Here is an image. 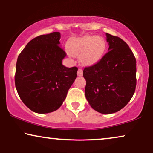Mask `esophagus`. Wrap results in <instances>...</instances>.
Segmentation results:
<instances>
[{"label": "esophagus", "instance_id": "obj_1", "mask_svg": "<svg viewBox=\"0 0 153 153\" xmlns=\"http://www.w3.org/2000/svg\"><path fill=\"white\" fill-rule=\"evenodd\" d=\"M77 75L79 76H81L83 75V70L81 69H78V71H77Z\"/></svg>", "mask_w": 153, "mask_h": 153}]
</instances>
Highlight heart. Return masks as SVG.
Wrapping results in <instances>:
<instances>
[{
  "instance_id": "b5f03b06",
  "label": "heart",
  "mask_w": 153,
  "mask_h": 153,
  "mask_svg": "<svg viewBox=\"0 0 153 153\" xmlns=\"http://www.w3.org/2000/svg\"><path fill=\"white\" fill-rule=\"evenodd\" d=\"M105 42L97 36H84L73 39L69 45V51L73 56H81L85 65H93L100 60L105 50Z\"/></svg>"
}]
</instances>
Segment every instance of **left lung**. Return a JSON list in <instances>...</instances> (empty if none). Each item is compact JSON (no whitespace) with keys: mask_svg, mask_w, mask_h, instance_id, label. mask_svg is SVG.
I'll return each instance as SVG.
<instances>
[{"mask_svg":"<svg viewBox=\"0 0 153 153\" xmlns=\"http://www.w3.org/2000/svg\"><path fill=\"white\" fill-rule=\"evenodd\" d=\"M108 52L93 65L85 67V97L94 110L116 113L127 105L135 92L137 61L127 44L106 33Z\"/></svg>","mask_w":153,"mask_h":153,"instance_id":"8db88e82","label":"left lung"}]
</instances>
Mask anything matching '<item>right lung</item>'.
Wrapping results in <instances>:
<instances>
[{
  "label": "right lung",
  "instance_id": "add662e5",
  "mask_svg": "<svg viewBox=\"0 0 153 153\" xmlns=\"http://www.w3.org/2000/svg\"><path fill=\"white\" fill-rule=\"evenodd\" d=\"M60 33L33 38L18 56L15 86L24 104L37 114L60 107L77 76L76 67L62 65L66 53L60 45Z\"/></svg>",
  "mask_w": 153,
  "mask_h": 153
}]
</instances>
